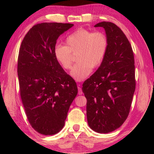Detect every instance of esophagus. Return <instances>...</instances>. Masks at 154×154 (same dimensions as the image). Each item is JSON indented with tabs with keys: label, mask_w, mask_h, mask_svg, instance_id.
I'll return each mask as SVG.
<instances>
[{
	"label": "esophagus",
	"mask_w": 154,
	"mask_h": 154,
	"mask_svg": "<svg viewBox=\"0 0 154 154\" xmlns=\"http://www.w3.org/2000/svg\"><path fill=\"white\" fill-rule=\"evenodd\" d=\"M78 94H79V95H82L83 94L82 90V88L79 87V86H78Z\"/></svg>",
	"instance_id": "esophagus-1"
}]
</instances>
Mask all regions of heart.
Masks as SVG:
<instances>
[{
    "label": "heart",
    "instance_id": "b5f03b06",
    "mask_svg": "<svg viewBox=\"0 0 154 154\" xmlns=\"http://www.w3.org/2000/svg\"><path fill=\"white\" fill-rule=\"evenodd\" d=\"M108 38L103 32H94L81 28L70 34L66 38V45H56L54 54L64 69L71 67L72 54H77L78 62L72 68L71 75L81 82L92 72V68L102 64L108 49Z\"/></svg>",
    "mask_w": 154,
    "mask_h": 154
}]
</instances>
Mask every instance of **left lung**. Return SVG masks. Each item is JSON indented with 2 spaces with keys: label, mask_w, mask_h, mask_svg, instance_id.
Instances as JSON below:
<instances>
[{
  "label": "left lung",
  "mask_w": 154,
  "mask_h": 154,
  "mask_svg": "<svg viewBox=\"0 0 154 154\" xmlns=\"http://www.w3.org/2000/svg\"><path fill=\"white\" fill-rule=\"evenodd\" d=\"M108 38V49L97 71L83 84L90 128L109 133L120 127L128 116L136 88L134 54L124 33L109 22L98 23Z\"/></svg>",
  "instance_id": "obj_1"
}]
</instances>
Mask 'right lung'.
Returning <instances> with one entry per match:
<instances>
[{"label": "right lung", "mask_w": 154, "mask_h": 154, "mask_svg": "<svg viewBox=\"0 0 154 154\" xmlns=\"http://www.w3.org/2000/svg\"><path fill=\"white\" fill-rule=\"evenodd\" d=\"M72 24L41 23L25 35L17 59L21 99L30 124L36 132L53 135L63 128L77 94L75 80L54 56L57 39Z\"/></svg>", "instance_id": "right-lung-1"}]
</instances>
